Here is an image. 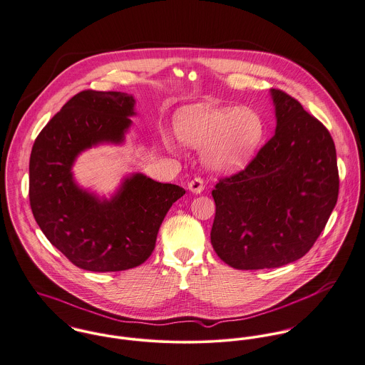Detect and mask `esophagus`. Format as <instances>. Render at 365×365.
<instances>
[{"mask_svg":"<svg viewBox=\"0 0 365 365\" xmlns=\"http://www.w3.org/2000/svg\"><path fill=\"white\" fill-rule=\"evenodd\" d=\"M203 189H205V182H203L202 178H195L189 182V190L190 192H193L196 195H200L203 192Z\"/></svg>","mask_w":365,"mask_h":365,"instance_id":"34e87169","label":"esophagus"}]
</instances>
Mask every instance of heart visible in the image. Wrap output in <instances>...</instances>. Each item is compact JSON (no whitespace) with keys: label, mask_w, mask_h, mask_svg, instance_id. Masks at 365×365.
Returning <instances> with one entry per match:
<instances>
[{"label":"heart","mask_w":365,"mask_h":365,"mask_svg":"<svg viewBox=\"0 0 365 365\" xmlns=\"http://www.w3.org/2000/svg\"><path fill=\"white\" fill-rule=\"evenodd\" d=\"M175 130L186 145L205 148L203 162L209 169L232 173L255 156L265 135V123L251 108L190 106L178 114ZM165 144L173 148L169 138Z\"/></svg>","instance_id":"heart-1"}]
</instances>
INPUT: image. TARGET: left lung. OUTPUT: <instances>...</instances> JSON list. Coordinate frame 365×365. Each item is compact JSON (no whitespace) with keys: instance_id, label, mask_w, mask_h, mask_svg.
<instances>
[{"instance_id":"left-lung-1","label":"left lung","mask_w":365,"mask_h":365,"mask_svg":"<svg viewBox=\"0 0 365 365\" xmlns=\"http://www.w3.org/2000/svg\"><path fill=\"white\" fill-rule=\"evenodd\" d=\"M275 135L247 168L220 179L210 240L235 269L278 268L302 258L339 197L336 146L327 128L282 90L271 88Z\"/></svg>"}]
</instances>
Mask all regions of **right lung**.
I'll use <instances>...</instances> for the list:
<instances>
[{
	"mask_svg": "<svg viewBox=\"0 0 365 365\" xmlns=\"http://www.w3.org/2000/svg\"><path fill=\"white\" fill-rule=\"evenodd\" d=\"M135 100L121 91L84 90L45 125L29 159V203L42 232L76 267L93 272L135 268L152 254L159 227L185 189L143 173L110 199L80 189L72 166L84 149L121 144Z\"/></svg>",
	"mask_w": 365,
	"mask_h": 365,
	"instance_id": "1",
	"label": "right lung"
}]
</instances>
